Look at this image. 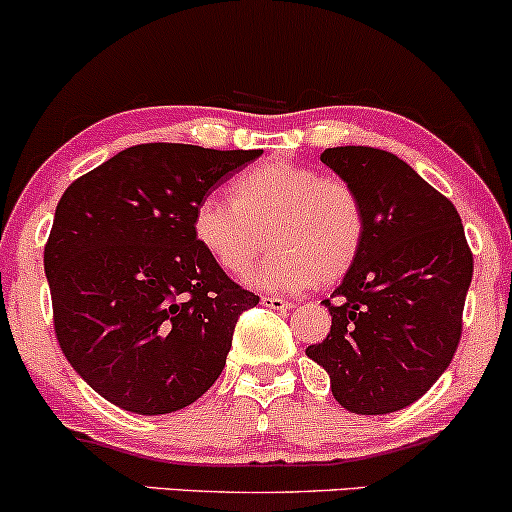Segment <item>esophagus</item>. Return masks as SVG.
Here are the masks:
<instances>
[{"label":"esophagus","instance_id":"obj_1","mask_svg":"<svg viewBox=\"0 0 512 512\" xmlns=\"http://www.w3.org/2000/svg\"><path fill=\"white\" fill-rule=\"evenodd\" d=\"M262 306L274 308V311H289L294 303H291L289 299H282V296H262Z\"/></svg>","mask_w":512,"mask_h":512}]
</instances>
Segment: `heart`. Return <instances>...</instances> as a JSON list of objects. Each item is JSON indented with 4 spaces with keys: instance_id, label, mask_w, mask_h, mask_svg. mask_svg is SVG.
<instances>
[{
    "instance_id": "1",
    "label": "heart",
    "mask_w": 512,
    "mask_h": 512,
    "mask_svg": "<svg viewBox=\"0 0 512 512\" xmlns=\"http://www.w3.org/2000/svg\"><path fill=\"white\" fill-rule=\"evenodd\" d=\"M272 250L245 274L262 291L296 294L318 279L333 282L355 262L364 213L355 189L294 162H265L233 182V199L209 194L196 204L192 233L201 250L230 274Z\"/></svg>"
}]
</instances>
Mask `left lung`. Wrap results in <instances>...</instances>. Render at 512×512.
Instances as JSON below:
<instances>
[{
  "mask_svg": "<svg viewBox=\"0 0 512 512\" xmlns=\"http://www.w3.org/2000/svg\"><path fill=\"white\" fill-rule=\"evenodd\" d=\"M355 189L364 238L325 308L328 338L306 355L330 374L350 413L411 406L440 379L462 338L474 257L447 196L386 150L345 145L320 155Z\"/></svg>",
  "mask_w": 512,
  "mask_h": 512,
  "instance_id": "1",
  "label": "left lung"
}]
</instances>
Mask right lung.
<instances>
[{"mask_svg":"<svg viewBox=\"0 0 512 512\" xmlns=\"http://www.w3.org/2000/svg\"><path fill=\"white\" fill-rule=\"evenodd\" d=\"M260 155L133 145L65 189L43 252L55 335L114 406L174 413L221 376L235 323L260 296L201 250L192 216Z\"/></svg>","mask_w":512,"mask_h":512,"instance_id":"add662e5","label":"right lung"}]
</instances>
